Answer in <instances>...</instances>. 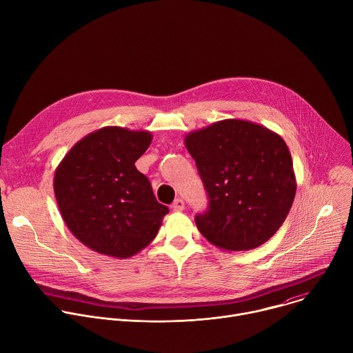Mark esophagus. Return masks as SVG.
<instances>
[{"mask_svg": "<svg viewBox=\"0 0 353 353\" xmlns=\"http://www.w3.org/2000/svg\"><path fill=\"white\" fill-rule=\"evenodd\" d=\"M172 208H173L174 211H183V210H184V201L180 199V198H177V199L174 201V203H173Z\"/></svg>", "mask_w": 353, "mask_h": 353, "instance_id": "1", "label": "esophagus"}]
</instances>
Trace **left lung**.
Returning a JSON list of instances; mask_svg holds the SVG:
<instances>
[{"label": "left lung", "instance_id": "8db88e82", "mask_svg": "<svg viewBox=\"0 0 353 353\" xmlns=\"http://www.w3.org/2000/svg\"><path fill=\"white\" fill-rule=\"evenodd\" d=\"M208 192L195 223L225 251L253 250L285 222L296 194L289 148L281 135L253 121L228 119L184 138Z\"/></svg>", "mask_w": 353, "mask_h": 353}]
</instances>
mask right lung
Listing matches in <instances>:
<instances>
[{"label":"right lung","instance_id":"right-lung-1","mask_svg":"<svg viewBox=\"0 0 353 353\" xmlns=\"http://www.w3.org/2000/svg\"><path fill=\"white\" fill-rule=\"evenodd\" d=\"M152 142L149 131L103 127L78 141L54 173V194L71 233L99 254L130 259L152 241L163 216L135 162Z\"/></svg>","mask_w":353,"mask_h":353}]
</instances>
